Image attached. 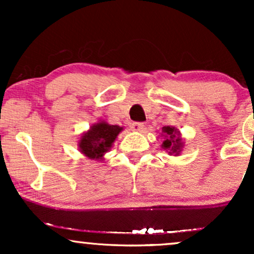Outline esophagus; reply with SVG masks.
Masks as SVG:
<instances>
[{
    "mask_svg": "<svg viewBox=\"0 0 254 254\" xmlns=\"http://www.w3.org/2000/svg\"><path fill=\"white\" fill-rule=\"evenodd\" d=\"M131 129L133 131H142L144 129V124L139 123V122H135V123L131 124Z\"/></svg>",
    "mask_w": 254,
    "mask_h": 254,
    "instance_id": "obj_1",
    "label": "esophagus"
}]
</instances>
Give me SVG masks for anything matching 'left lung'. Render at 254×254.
Returning <instances> with one entry per match:
<instances>
[{
  "instance_id": "1",
  "label": "left lung",
  "mask_w": 254,
  "mask_h": 254,
  "mask_svg": "<svg viewBox=\"0 0 254 254\" xmlns=\"http://www.w3.org/2000/svg\"><path fill=\"white\" fill-rule=\"evenodd\" d=\"M162 133H164L165 139L162 142L161 148L167 151L170 155H179L183 149V139L180 138L179 131L173 127H162Z\"/></svg>"
}]
</instances>
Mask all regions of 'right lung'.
I'll use <instances>...</instances> for the list:
<instances>
[{
	"label": "right lung",
	"instance_id": "1",
	"mask_svg": "<svg viewBox=\"0 0 254 254\" xmlns=\"http://www.w3.org/2000/svg\"><path fill=\"white\" fill-rule=\"evenodd\" d=\"M123 127L111 125L106 122L93 124L90 129L81 136L78 150L90 160H103L105 153L110 150Z\"/></svg>",
	"mask_w": 254,
	"mask_h": 254
}]
</instances>
